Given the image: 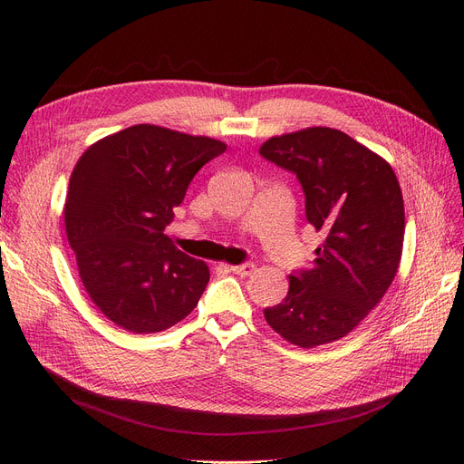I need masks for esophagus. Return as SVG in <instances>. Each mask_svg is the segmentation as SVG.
I'll list each match as a JSON object with an SVG mask.
<instances>
[{"label":"esophagus","mask_w":464,"mask_h":464,"mask_svg":"<svg viewBox=\"0 0 464 464\" xmlns=\"http://www.w3.org/2000/svg\"><path fill=\"white\" fill-rule=\"evenodd\" d=\"M235 276H241V277H250L252 273L256 271V266L254 264H241V266H231L229 267Z\"/></svg>","instance_id":"1"}]
</instances>
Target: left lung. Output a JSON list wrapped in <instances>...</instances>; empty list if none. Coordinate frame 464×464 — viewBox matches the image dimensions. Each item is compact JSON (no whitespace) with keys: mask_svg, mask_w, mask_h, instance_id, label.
Masks as SVG:
<instances>
[{"mask_svg":"<svg viewBox=\"0 0 464 464\" xmlns=\"http://www.w3.org/2000/svg\"><path fill=\"white\" fill-rule=\"evenodd\" d=\"M260 154L298 178L305 218L324 233L312 267L288 277V295L264 317L298 348L329 344L353 331L396 277L405 233L398 178L379 154L333 128L271 137Z\"/></svg>","mask_w":464,"mask_h":464,"instance_id":"8db88e82","label":"left lung"}]
</instances>
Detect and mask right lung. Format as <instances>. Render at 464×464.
Segmentation results:
<instances>
[{"mask_svg":"<svg viewBox=\"0 0 464 464\" xmlns=\"http://www.w3.org/2000/svg\"><path fill=\"white\" fill-rule=\"evenodd\" d=\"M226 143L137 124L85 150L64 202L68 245L99 310L135 334L160 333L195 310L208 266L164 233L197 171Z\"/></svg>","mask_w":464,"mask_h":464,"instance_id":"1","label":"right lung"}]
</instances>
